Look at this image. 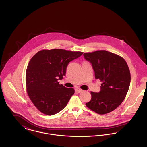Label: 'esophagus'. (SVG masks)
Here are the masks:
<instances>
[{
	"label": "esophagus",
	"mask_w": 147,
	"mask_h": 147,
	"mask_svg": "<svg viewBox=\"0 0 147 147\" xmlns=\"http://www.w3.org/2000/svg\"><path fill=\"white\" fill-rule=\"evenodd\" d=\"M76 90L77 91V92H78V93H80V92H82L83 91V90H82V89L79 88H76Z\"/></svg>",
	"instance_id": "esophagus-1"
}]
</instances>
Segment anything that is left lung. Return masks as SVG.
Here are the masks:
<instances>
[{"instance_id": "1", "label": "left lung", "mask_w": 147, "mask_h": 147, "mask_svg": "<svg viewBox=\"0 0 147 147\" xmlns=\"http://www.w3.org/2000/svg\"><path fill=\"white\" fill-rule=\"evenodd\" d=\"M92 64L95 78L102 82L98 93L91 92L92 98L86 106L99 114L109 113L122 104L128 90L131 75L125 60L106 50L83 54Z\"/></svg>"}]
</instances>
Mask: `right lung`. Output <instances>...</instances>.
Here are the masks:
<instances>
[{
    "instance_id": "add662e5",
    "label": "right lung",
    "mask_w": 147,
    "mask_h": 147,
    "mask_svg": "<svg viewBox=\"0 0 147 147\" xmlns=\"http://www.w3.org/2000/svg\"><path fill=\"white\" fill-rule=\"evenodd\" d=\"M83 54L58 49L42 50L30 59L26 71V91L43 114L53 115L66 106L75 90L65 88L58 80L65 75L68 63Z\"/></svg>"
}]
</instances>
